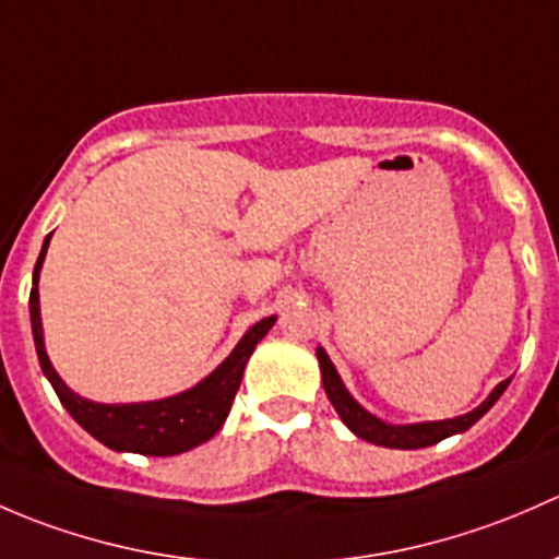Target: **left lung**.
I'll return each instance as SVG.
<instances>
[{
  "label": "left lung",
  "instance_id": "8db88e82",
  "mask_svg": "<svg viewBox=\"0 0 559 559\" xmlns=\"http://www.w3.org/2000/svg\"><path fill=\"white\" fill-rule=\"evenodd\" d=\"M318 360H320V371H322V388H325L328 401H331L333 408L338 412L342 423L353 430L358 439L371 441V444L379 447H390V450H423V447H433L439 441L450 439L454 433H465L476 419L485 417L487 412L495 406V401L503 395V390L509 388L511 379H503L498 388L492 390L490 395L485 399V404L476 406L474 412L463 414V417H452V419H439V423H414V425H390L384 419L373 417L371 412H366L353 395L347 393L344 388L342 377L333 368L331 358L322 347H318Z\"/></svg>",
  "mask_w": 559,
  "mask_h": 559
}]
</instances>
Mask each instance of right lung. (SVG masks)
Wrapping results in <instances>:
<instances>
[{"label":"right lung","mask_w":559,"mask_h":559,"mask_svg":"<svg viewBox=\"0 0 559 559\" xmlns=\"http://www.w3.org/2000/svg\"><path fill=\"white\" fill-rule=\"evenodd\" d=\"M50 237H45L43 252L37 258L32 277V296H28V314H32V333L34 347H37L39 366L48 382L53 384L56 395L64 404V408L74 417L80 428L88 430L96 441L109 447L115 452H136L153 454V457H169L193 450V447L210 441L217 430L226 423L231 412L234 395L241 384L247 360L252 349L269 333V328L277 322V318H263L241 336V342L234 347V353L223 360L210 377L201 379L199 384L180 395L160 401H145V404H96V401L80 399L78 393L67 388L64 379L56 373L45 353L43 342V318H39V269H43L45 252H48Z\"/></svg>","instance_id":"obj_1"}]
</instances>
